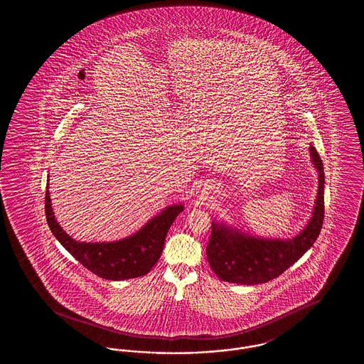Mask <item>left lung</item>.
I'll return each mask as SVG.
<instances>
[{"mask_svg":"<svg viewBox=\"0 0 364 364\" xmlns=\"http://www.w3.org/2000/svg\"><path fill=\"white\" fill-rule=\"evenodd\" d=\"M310 153L314 168L318 171L319 186L309 224L292 239H264L213 223L206 254L211 270L220 279L242 285L267 282L282 274L311 248L325 217V173L315 147H310Z\"/></svg>","mask_w":364,"mask_h":364,"instance_id":"left-lung-1","label":"left lung"}]
</instances>
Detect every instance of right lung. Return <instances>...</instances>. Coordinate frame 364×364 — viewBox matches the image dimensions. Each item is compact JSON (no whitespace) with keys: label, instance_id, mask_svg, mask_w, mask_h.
Segmentation results:
<instances>
[{"label":"right lung","instance_id":"1","mask_svg":"<svg viewBox=\"0 0 364 364\" xmlns=\"http://www.w3.org/2000/svg\"><path fill=\"white\" fill-rule=\"evenodd\" d=\"M49 183V180H48ZM49 184L45 195V211L54 237L76 260L98 277L122 281L147 274L164 250L165 237L183 205H172L153 217L136 233L110 242H76L57 223L53 213Z\"/></svg>","mask_w":364,"mask_h":364}]
</instances>
